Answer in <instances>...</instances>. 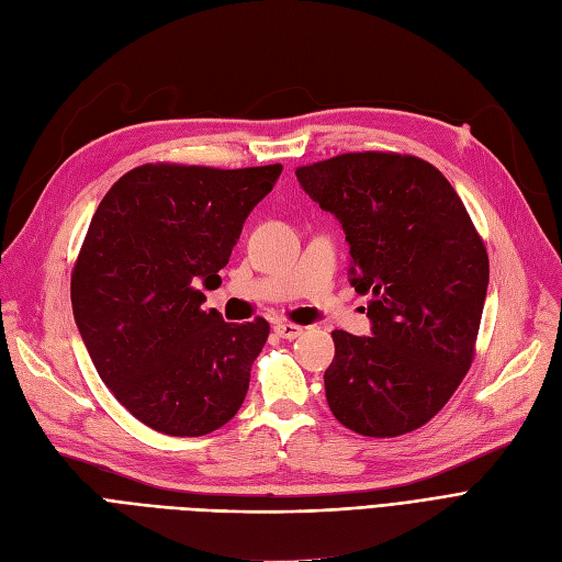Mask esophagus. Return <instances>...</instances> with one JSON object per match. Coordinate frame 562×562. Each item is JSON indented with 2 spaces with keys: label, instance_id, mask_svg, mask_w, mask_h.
<instances>
[{
  "label": "esophagus",
  "instance_id": "obj_1",
  "mask_svg": "<svg viewBox=\"0 0 562 562\" xmlns=\"http://www.w3.org/2000/svg\"><path fill=\"white\" fill-rule=\"evenodd\" d=\"M274 333L283 339H295L302 335V328L295 326V323H288V321H277L274 323Z\"/></svg>",
  "mask_w": 562,
  "mask_h": 562
}]
</instances>
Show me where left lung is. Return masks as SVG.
Here are the masks:
<instances>
[{
	"mask_svg": "<svg viewBox=\"0 0 562 562\" xmlns=\"http://www.w3.org/2000/svg\"><path fill=\"white\" fill-rule=\"evenodd\" d=\"M342 225L372 337L333 330L326 398L347 429L391 438L443 407L473 361L490 281L485 244L429 161L349 151L295 171Z\"/></svg>",
	"mask_w": 562,
	"mask_h": 562,
	"instance_id": "obj_1",
	"label": "left lung"
}]
</instances>
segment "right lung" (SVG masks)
I'll list each match as a JSON object with an SVG mask.
<instances>
[{
  "mask_svg": "<svg viewBox=\"0 0 562 562\" xmlns=\"http://www.w3.org/2000/svg\"><path fill=\"white\" fill-rule=\"evenodd\" d=\"M281 164H145L119 178L91 220L72 271V312L100 380L168 436H206L239 411L269 323L203 312L246 217Z\"/></svg>",
  "mask_w": 562,
  "mask_h": 562,
  "instance_id": "obj_1",
  "label": "right lung"
}]
</instances>
